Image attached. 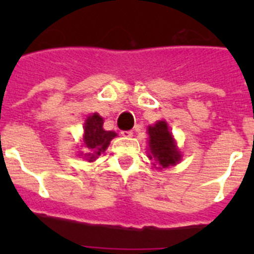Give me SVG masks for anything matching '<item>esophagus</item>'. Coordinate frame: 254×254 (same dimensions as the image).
<instances>
[{"label": "esophagus", "mask_w": 254, "mask_h": 254, "mask_svg": "<svg viewBox=\"0 0 254 254\" xmlns=\"http://www.w3.org/2000/svg\"><path fill=\"white\" fill-rule=\"evenodd\" d=\"M121 134H122V136H125V137H131V136H133V132H132V131H122V132H121Z\"/></svg>", "instance_id": "34e87169"}]
</instances>
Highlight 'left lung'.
<instances>
[{
    "instance_id": "left-lung-1",
    "label": "left lung",
    "mask_w": 254,
    "mask_h": 254,
    "mask_svg": "<svg viewBox=\"0 0 254 254\" xmlns=\"http://www.w3.org/2000/svg\"><path fill=\"white\" fill-rule=\"evenodd\" d=\"M149 138V147L151 151L150 159L154 158L158 161L160 169L176 165L181 160V152L177 149L167 123L159 121L155 126H150Z\"/></svg>"
}]
</instances>
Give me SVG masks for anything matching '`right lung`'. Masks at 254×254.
I'll return each instance as SVG.
<instances>
[{"label":"right lung","mask_w":254,"mask_h":254,"mask_svg":"<svg viewBox=\"0 0 254 254\" xmlns=\"http://www.w3.org/2000/svg\"><path fill=\"white\" fill-rule=\"evenodd\" d=\"M103 118L99 114H91L87 117L84 126V143L89 149V152L85 154L86 160L94 161L102 152L105 151L112 138L116 137L117 133L112 131H104L103 128Z\"/></svg>","instance_id":"add662e5"}]
</instances>
